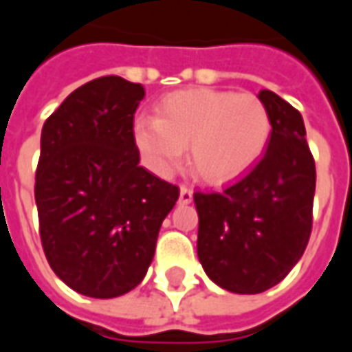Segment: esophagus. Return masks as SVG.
<instances>
[{"label":"esophagus","mask_w":352,"mask_h":352,"mask_svg":"<svg viewBox=\"0 0 352 352\" xmlns=\"http://www.w3.org/2000/svg\"><path fill=\"white\" fill-rule=\"evenodd\" d=\"M191 201H193V189L189 186H180V203L189 204Z\"/></svg>","instance_id":"esophagus-1"}]
</instances>
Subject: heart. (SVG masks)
I'll use <instances>...</instances> for the list:
<instances>
[{"mask_svg":"<svg viewBox=\"0 0 352 352\" xmlns=\"http://www.w3.org/2000/svg\"><path fill=\"white\" fill-rule=\"evenodd\" d=\"M132 134L144 163L159 176H170L188 148L189 164L204 182L226 184L260 161L273 119L250 92L188 89L163 96L155 117H138Z\"/></svg>","mask_w":352,"mask_h":352,"instance_id":"obj_1","label":"heart"}]
</instances>
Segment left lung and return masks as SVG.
Segmentation results:
<instances>
[{"label":"left lung","mask_w":352,"mask_h":352,"mask_svg":"<svg viewBox=\"0 0 352 352\" xmlns=\"http://www.w3.org/2000/svg\"><path fill=\"white\" fill-rule=\"evenodd\" d=\"M273 134L261 161L223 191H195L197 254L204 273L235 294H260L300 261L313 228L315 159L298 109L261 91Z\"/></svg>","instance_id":"1"}]
</instances>
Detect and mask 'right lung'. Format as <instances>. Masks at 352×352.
Here are the masks:
<instances>
[{
	"instance_id": "obj_1",
	"label": "right lung",
	"mask_w": 352,
	"mask_h": 352,
	"mask_svg": "<svg viewBox=\"0 0 352 352\" xmlns=\"http://www.w3.org/2000/svg\"><path fill=\"white\" fill-rule=\"evenodd\" d=\"M146 91L119 76L81 85L45 121L36 204L45 258L72 290L117 298L142 283L174 184L140 166L132 126Z\"/></svg>"
}]
</instances>
